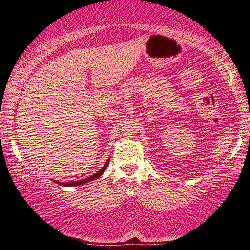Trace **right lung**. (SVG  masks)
Here are the masks:
<instances>
[{"mask_svg": "<svg viewBox=\"0 0 250 250\" xmlns=\"http://www.w3.org/2000/svg\"><path fill=\"white\" fill-rule=\"evenodd\" d=\"M108 164H109V159L107 160V162L104 163V166L103 167H101L98 172L95 173V174L90 175L89 177H87V179H84V180L68 182V183H64V182H59V181H54V182H55V183H57V184H59V185H62V186H78V185H83V184H84V183H88V182L98 179V177H100L101 175H103L104 172L105 171V168H107V167H108Z\"/></svg>", "mask_w": 250, "mask_h": 250, "instance_id": "1", "label": "right lung"}]
</instances>
